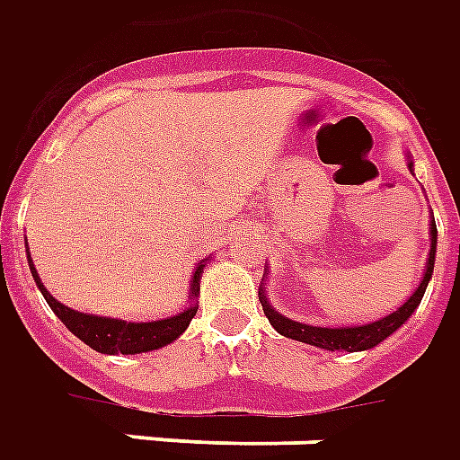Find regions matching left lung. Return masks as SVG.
I'll return each instance as SVG.
<instances>
[{"label": "left lung", "instance_id": "left-lung-1", "mask_svg": "<svg viewBox=\"0 0 460 460\" xmlns=\"http://www.w3.org/2000/svg\"><path fill=\"white\" fill-rule=\"evenodd\" d=\"M411 168V163H409ZM431 250H429V260H426V272H423L421 285L416 288L411 297L403 302L402 307L392 312L389 317H381L376 322H369V324H354V327H312V324H302V322H295V319H288L285 314H279L272 309V305L267 302L265 289L260 288V305L265 309V317L270 319V324L288 340L305 341V344H312V347H319V349L327 351H367L371 347H376L386 337H392L396 329L402 327L406 319L411 317L416 307L421 305V297L426 288H429V279L433 275V262H436V220H431Z\"/></svg>", "mask_w": 460, "mask_h": 460}]
</instances>
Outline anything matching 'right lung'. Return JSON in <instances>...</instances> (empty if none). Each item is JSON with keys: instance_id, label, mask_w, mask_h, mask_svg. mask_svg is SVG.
<instances>
[{"instance_id": "1", "label": "right lung", "mask_w": 460, "mask_h": 460, "mask_svg": "<svg viewBox=\"0 0 460 460\" xmlns=\"http://www.w3.org/2000/svg\"><path fill=\"white\" fill-rule=\"evenodd\" d=\"M203 267V262L195 267L193 279H190V299L198 297V292H200ZM29 270H31L37 288L41 289V295L47 299V305L66 324L68 332L74 337H79L84 344H89L91 349L101 351V354H141V351L161 349V347L171 344L172 340H178L183 334L188 324H190V319L195 317V312H198V302H193L183 312H178L172 317L155 319V322H126V319L84 314V312H76V309L61 305L49 295L44 282L39 279L37 267L31 265V257H29Z\"/></svg>"}]
</instances>
